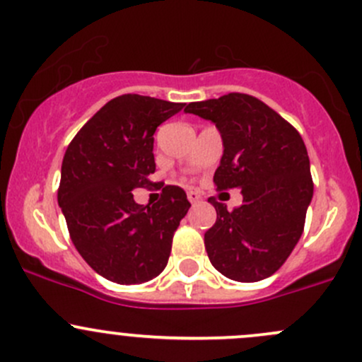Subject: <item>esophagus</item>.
<instances>
[{"instance_id": "34e87169", "label": "esophagus", "mask_w": 362, "mask_h": 362, "mask_svg": "<svg viewBox=\"0 0 362 362\" xmlns=\"http://www.w3.org/2000/svg\"><path fill=\"white\" fill-rule=\"evenodd\" d=\"M187 197H189V201H191V203H197V201L201 199V194L196 192V191H189Z\"/></svg>"}]
</instances>
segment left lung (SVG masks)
<instances>
[{
  "instance_id": "1",
  "label": "left lung",
  "mask_w": 362,
  "mask_h": 362,
  "mask_svg": "<svg viewBox=\"0 0 362 362\" xmlns=\"http://www.w3.org/2000/svg\"><path fill=\"white\" fill-rule=\"evenodd\" d=\"M184 111L213 121L222 135L223 156L213 175L216 189L243 192V204L232 211L210 197L216 222L204 234V246L211 265L239 283L272 276L298 243L314 194L302 136L246 93L191 102Z\"/></svg>"
}]
</instances>
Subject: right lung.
<instances>
[{"mask_svg":"<svg viewBox=\"0 0 362 362\" xmlns=\"http://www.w3.org/2000/svg\"><path fill=\"white\" fill-rule=\"evenodd\" d=\"M184 104L127 93L109 100L67 147L59 206L86 264L117 284H140L166 267L173 234L191 203L165 185L154 204H136L133 189L156 171L154 132Z\"/></svg>","mask_w":362,"mask_h":362,"instance_id":"obj_1","label":"right lung"}]
</instances>
